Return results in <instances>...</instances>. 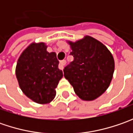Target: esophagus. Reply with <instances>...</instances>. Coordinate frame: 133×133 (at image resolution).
<instances>
[{
    "mask_svg": "<svg viewBox=\"0 0 133 133\" xmlns=\"http://www.w3.org/2000/svg\"><path fill=\"white\" fill-rule=\"evenodd\" d=\"M66 63V60H63V61H60V64H59V69H64V66H65Z\"/></svg>",
    "mask_w": 133,
    "mask_h": 133,
    "instance_id": "34e87169",
    "label": "esophagus"
}]
</instances>
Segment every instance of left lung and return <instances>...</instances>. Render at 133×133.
Instances as JSON below:
<instances>
[{
  "label": "left lung",
  "mask_w": 133,
  "mask_h": 133,
  "mask_svg": "<svg viewBox=\"0 0 133 133\" xmlns=\"http://www.w3.org/2000/svg\"><path fill=\"white\" fill-rule=\"evenodd\" d=\"M74 60L64 69V77L81 99L93 101L109 87L115 61L107 46L88 35L75 42L67 41Z\"/></svg>",
  "instance_id": "obj_1"
}]
</instances>
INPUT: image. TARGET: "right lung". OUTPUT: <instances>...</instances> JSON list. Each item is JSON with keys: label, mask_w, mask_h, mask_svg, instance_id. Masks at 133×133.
<instances>
[{"label": "right lung", "mask_w": 133, "mask_h": 133, "mask_svg": "<svg viewBox=\"0 0 133 133\" xmlns=\"http://www.w3.org/2000/svg\"><path fill=\"white\" fill-rule=\"evenodd\" d=\"M45 43H32L18 60L15 74L21 89L35 103L45 104L55 98L63 77L55 52H48Z\"/></svg>", "instance_id": "1"}]
</instances>
